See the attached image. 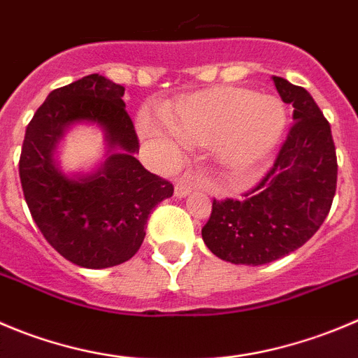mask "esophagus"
Returning a JSON list of instances; mask_svg holds the SVG:
<instances>
[{"mask_svg":"<svg viewBox=\"0 0 358 358\" xmlns=\"http://www.w3.org/2000/svg\"><path fill=\"white\" fill-rule=\"evenodd\" d=\"M193 188H195V179H193V177H186V179H181V181L176 182L173 193H176L177 199H185L186 195L192 193Z\"/></svg>","mask_w":358,"mask_h":358,"instance_id":"esophagus-1","label":"esophagus"}]
</instances>
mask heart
Returning a JSON list of instances; mask_svg holds the SVG:
<instances>
[{
  "label": "heart",
  "instance_id": "b5f03b06",
  "mask_svg": "<svg viewBox=\"0 0 358 358\" xmlns=\"http://www.w3.org/2000/svg\"><path fill=\"white\" fill-rule=\"evenodd\" d=\"M165 119L179 141L213 145L221 166L243 173L260 165L278 145L287 128V108L275 96L220 86L182 98L165 112ZM138 130L145 137L169 134L148 110L138 114Z\"/></svg>",
  "mask_w": 358,
  "mask_h": 358
}]
</instances>
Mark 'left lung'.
Returning a JSON list of instances; mask_svg holds the SVG:
<instances>
[{
    "instance_id": "left-lung-1",
    "label": "left lung",
    "mask_w": 358,
    "mask_h": 358,
    "mask_svg": "<svg viewBox=\"0 0 358 358\" xmlns=\"http://www.w3.org/2000/svg\"><path fill=\"white\" fill-rule=\"evenodd\" d=\"M279 96L294 107L283 148L267 176L243 200H214L202 228L206 246L236 265H264L308 243L329 214L338 182V159L316 101L304 87L272 77Z\"/></svg>"
}]
</instances>
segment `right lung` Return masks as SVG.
I'll use <instances>...</instances> for the list:
<instances>
[{
	"label": "right lung",
	"mask_w": 358,
	"mask_h": 358,
	"mask_svg": "<svg viewBox=\"0 0 358 358\" xmlns=\"http://www.w3.org/2000/svg\"><path fill=\"white\" fill-rule=\"evenodd\" d=\"M124 87L91 73L54 90L26 128L19 159L24 199L47 243L71 264L107 268L130 260L149 214L173 186L135 158L138 138L124 110ZM75 124L104 131L108 158L87 174H68L57 145Z\"/></svg>",
	"instance_id": "right-lung-1"
}]
</instances>
